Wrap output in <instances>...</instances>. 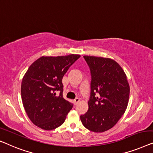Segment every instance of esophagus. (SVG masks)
Returning <instances> with one entry per match:
<instances>
[{
	"label": "esophagus",
	"mask_w": 153,
	"mask_h": 153,
	"mask_svg": "<svg viewBox=\"0 0 153 153\" xmlns=\"http://www.w3.org/2000/svg\"><path fill=\"white\" fill-rule=\"evenodd\" d=\"M79 102V98H76V99H75V100H74V103L75 105H76Z\"/></svg>",
	"instance_id": "34e87169"
}]
</instances>
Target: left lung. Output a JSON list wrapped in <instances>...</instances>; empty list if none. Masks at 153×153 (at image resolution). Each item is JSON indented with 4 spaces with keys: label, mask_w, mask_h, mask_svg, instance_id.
<instances>
[{
    "label": "left lung",
    "mask_w": 153,
    "mask_h": 153,
    "mask_svg": "<svg viewBox=\"0 0 153 153\" xmlns=\"http://www.w3.org/2000/svg\"><path fill=\"white\" fill-rule=\"evenodd\" d=\"M91 73L89 109L80 116L83 126L94 132H102L117 124L126 110L130 96L126 75L109 58L84 56Z\"/></svg>",
    "instance_id": "1"
}]
</instances>
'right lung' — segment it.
Here are the masks:
<instances>
[{
    "label": "right lung",
    "mask_w": 153,
    "mask_h": 153,
    "mask_svg": "<svg viewBox=\"0 0 153 153\" xmlns=\"http://www.w3.org/2000/svg\"><path fill=\"white\" fill-rule=\"evenodd\" d=\"M80 55L39 58L30 66L21 82V98L35 126L51 130L63 124L73 104L63 98L62 78ZM59 92V95L56 92Z\"/></svg>",
    "instance_id": "add662e5"
}]
</instances>
